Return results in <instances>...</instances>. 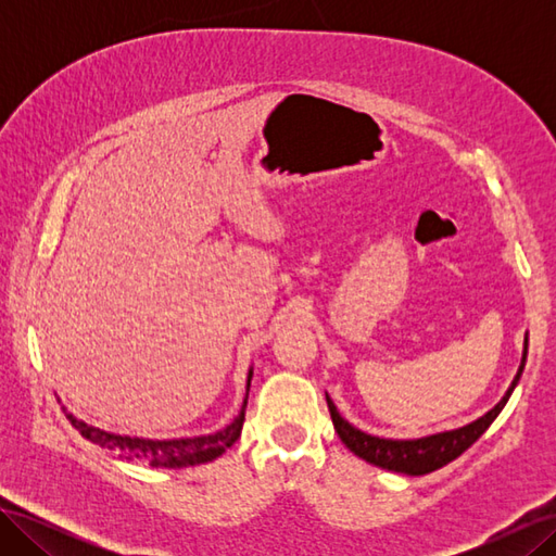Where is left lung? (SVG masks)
Segmentation results:
<instances>
[{"mask_svg":"<svg viewBox=\"0 0 556 556\" xmlns=\"http://www.w3.org/2000/svg\"><path fill=\"white\" fill-rule=\"evenodd\" d=\"M525 362H527V343H525V357H521L519 374L515 376L508 394L503 396L490 413L476 419L473 425H466L462 429L435 433V435H429V439H417V441L376 439V435H368L352 425H348L345 419L339 415V410H336L333 401L327 396V406H329V413L333 419V429H336V433H339V439L345 443V447L350 452H355L357 457L366 459L368 464H376L380 468L396 470V473H406V476L431 473V470H439L445 464L457 459L459 454H464L486 429H490V425L498 417L503 406L508 403L521 371H525Z\"/></svg>","mask_w":556,"mask_h":556,"instance_id":"left-lung-1","label":"left lung"}]
</instances>
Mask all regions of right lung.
<instances>
[{
	"instance_id": "add662e5",
	"label": "right lung",
	"mask_w": 556,
	"mask_h": 556,
	"mask_svg": "<svg viewBox=\"0 0 556 556\" xmlns=\"http://www.w3.org/2000/svg\"><path fill=\"white\" fill-rule=\"evenodd\" d=\"M252 376V374H250ZM248 390H250V378H248ZM245 406H248V392L241 413L233 417V422L225 427L223 431L201 435V439H180V441H146V439H129V435H117L102 429H94L86 422H78L74 415L70 422L74 429L80 431L83 439L97 443L99 447H106L115 452L117 457L129 459V462H148L150 466H164V468H182V466H197L211 462L215 457L237 443L241 435V427L245 419Z\"/></svg>"
}]
</instances>
